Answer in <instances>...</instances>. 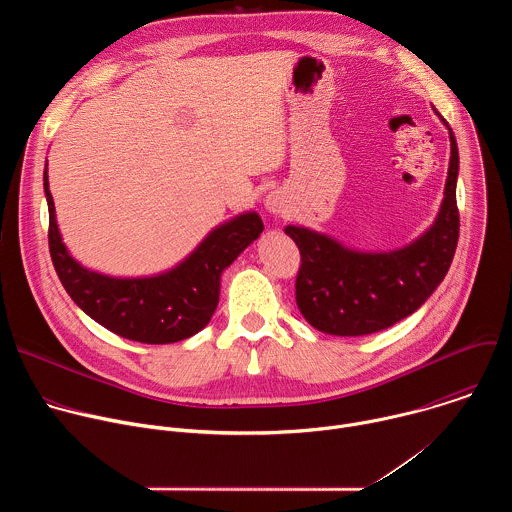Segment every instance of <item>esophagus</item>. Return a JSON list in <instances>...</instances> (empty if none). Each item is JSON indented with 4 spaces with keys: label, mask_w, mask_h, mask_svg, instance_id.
<instances>
[{
    "label": "esophagus",
    "mask_w": 512,
    "mask_h": 512,
    "mask_svg": "<svg viewBox=\"0 0 512 512\" xmlns=\"http://www.w3.org/2000/svg\"><path fill=\"white\" fill-rule=\"evenodd\" d=\"M265 206H267V210L269 212H273V214H281L283 210H285V196L281 194V192H271V194H267V198H265Z\"/></svg>",
    "instance_id": "34e87169"
}]
</instances>
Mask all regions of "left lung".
<instances>
[{"label": "left lung", "mask_w": 512, "mask_h": 512, "mask_svg": "<svg viewBox=\"0 0 512 512\" xmlns=\"http://www.w3.org/2000/svg\"><path fill=\"white\" fill-rule=\"evenodd\" d=\"M448 129L452 158L444 202L431 229L417 241L391 253H360L316 231L285 227V235L296 241L302 255L296 302L316 330L334 336L385 330L413 314L444 281L460 237V156L454 131L450 125Z\"/></svg>", "instance_id": "8db88e82"}]
</instances>
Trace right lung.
Listing matches in <instances>:
<instances>
[{
  "label": "right lung",
  "instance_id": "1",
  "mask_svg": "<svg viewBox=\"0 0 512 512\" xmlns=\"http://www.w3.org/2000/svg\"><path fill=\"white\" fill-rule=\"evenodd\" d=\"M48 202V249L66 294L87 316L117 336L143 344H170L200 332L212 318L221 273L261 235L257 212H245L216 227L178 267L154 275L121 279L77 263L66 251L44 170Z\"/></svg>",
  "mask_w": 512,
  "mask_h": 512
}]
</instances>
